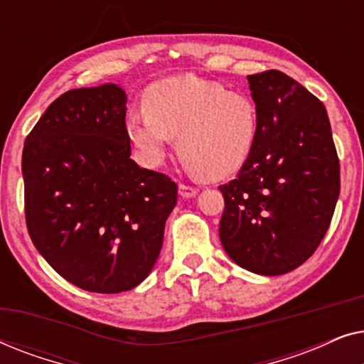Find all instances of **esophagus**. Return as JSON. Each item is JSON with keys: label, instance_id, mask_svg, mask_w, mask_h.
Masks as SVG:
<instances>
[{"label": "esophagus", "instance_id": "34e87169", "mask_svg": "<svg viewBox=\"0 0 364 364\" xmlns=\"http://www.w3.org/2000/svg\"><path fill=\"white\" fill-rule=\"evenodd\" d=\"M197 188L192 187V186H186V183H181L178 186V196H181L182 198H192L197 196Z\"/></svg>", "mask_w": 364, "mask_h": 364}]
</instances>
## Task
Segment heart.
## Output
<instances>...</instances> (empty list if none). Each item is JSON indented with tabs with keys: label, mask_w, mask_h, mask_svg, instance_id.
Instances as JSON below:
<instances>
[{
	"label": "heart",
	"mask_w": 364,
	"mask_h": 364,
	"mask_svg": "<svg viewBox=\"0 0 364 364\" xmlns=\"http://www.w3.org/2000/svg\"><path fill=\"white\" fill-rule=\"evenodd\" d=\"M258 129L253 99L191 74L152 84L144 94V112L126 121L129 141L146 166H159L177 136L183 164L207 178L227 177L245 166Z\"/></svg>",
	"instance_id": "obj_1"
}]
</instances>
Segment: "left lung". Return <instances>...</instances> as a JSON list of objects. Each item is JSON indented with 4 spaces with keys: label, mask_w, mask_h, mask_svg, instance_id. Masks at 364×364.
Wrapping results in <instances>:
<instances>
[{
    "label": "left lung",
    "mask_w": 364,
    "mask_h": 364,
    "mask_svg": "<svg viewBox=\"0 0 364 364\" xmlns=\"http://www.w3.org/2000/svg\"><path fill=\"white\" fill-rule=\"evenodd\" d=\"M260 129L252 156L220 188L218 235L257 275L295 270L320 245L340 196V162L320 99L282 71L248 76Z\"/></svg>",
    "instance_id": "1"
}]
</instances>
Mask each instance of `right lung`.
Instances as JSON below:
<instances>
[{"mask_svg":"<svg viewBox=\"0 0 364 364\" xmlns=\"http://www.w3.org/2000/svg\"><path fill=\"white\" fill-rule=\"evenodd\" d=\"M117 84L71 89L26 137L21 171L29 237L82 290H132L156 265L177 186L131 159Z\"/></svg>","mask_w":364,"mask_h":364,"instance_id":"add662e5","label":"right lung"}]
</instances>
